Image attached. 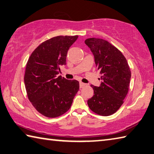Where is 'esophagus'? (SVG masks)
Listing matches in <instances>:
<instances>
[{
  "instance_id": "obj_1",
  "label": "esophagus",
  "mask_w": 154,
  "mask_h": 154,
  "mask_svg": "<svg viewBox=\"0 0 154 154\" xmlns=\"http://www.w3.org/2000/svg\"><path fill=\"white\" fill-rule=\"evenodd\" d=\"M86 85V84L85 83H83V82H80L79 83V87H80V88H84V87Z\"/></svg>"
}]
</instances>
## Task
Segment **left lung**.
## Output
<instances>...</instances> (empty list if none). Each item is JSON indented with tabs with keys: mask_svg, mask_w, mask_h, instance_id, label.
Returning a JSON list of instances; mask_svg holds the SVG:
<instances>
[{
	"mask_svg": "<svg viewBox=\"0 0 154 154\" xmlns=\"http://www.w3.org/2000/svg\"><path fill=\"white\" fill-rule=\"evenodd\" d=\"M85 43L94 55L102 82L91 85L94 96L88 100L89 108L100 116L115 113L123 104L128 91L131 72L127 60L120 50L108 41L91 38Z\"/></svg>",
	"mask_w": 154,
	"mask_h": 154,
	"instance_id": "1",
	"label": "left lung"
}]
</instances>
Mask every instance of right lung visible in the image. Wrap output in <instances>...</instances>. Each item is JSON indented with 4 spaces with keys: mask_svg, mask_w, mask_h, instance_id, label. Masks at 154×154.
Returning <instances> with one entry per match:
<instances>
[{
    "mask_svg": "<svg viewBox=\"0 0 154 154\" xmlns=\"http://www.w3.org/2000/svg\"><path fill=\"white\" fill-rule=\"evenodd\" d=\"M78 35H59L47 40L33 50L27 60L24 83L27 97L38 112L56 118L67 112L79 91L77 80L57 77L66 65L70 47Z\"/></svg>",
    "mask_w": 154,
    "mask_h": 154,
    "instance_id": "obj_1",
    "label": "right lung"
}]
</instances>
